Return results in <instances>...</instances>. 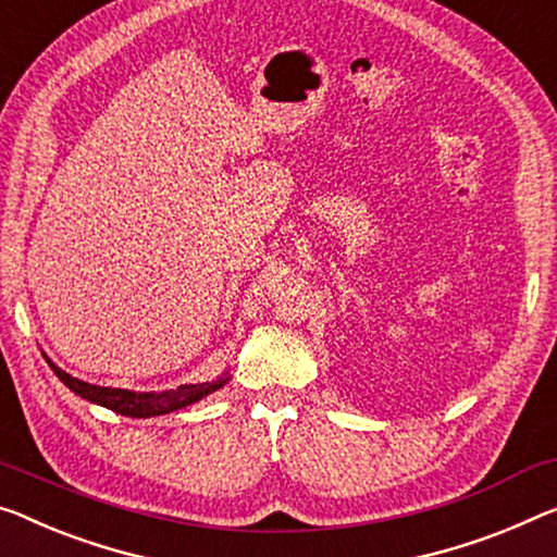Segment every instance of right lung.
<instances>
[{"label":"right lung","instance_id":"obj_1","mask_svg":"<svg viewBox=\"0 0 557 557\" xmlns=\"http://www.w3.org/2000/svg\"><path fill=\"white\" fill-rule=\"evenodd\" d=\"M47 358V356H45ZM47 363L51 371L57 373V379L64 383L66 388L74 391L76 396H82L89 404L104 406L109 410H114L119 416H129V418H153V416H166L174 413L178 408H186L191 404H199L201 398H207L209 393L224 388L231 381L228 368L219 379L207 381V383H189V386H178L171 391H151V393H139V391H126V388H104V386H91V383H84L79 379H74L66 371H62L57 363H51L47 358Z\"/></svg>","mask_w":557,"mask_h":557}]
</instances>
